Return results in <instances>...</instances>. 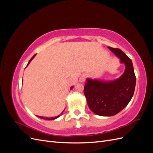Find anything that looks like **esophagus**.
I'll list each match as a JSON object with an SVG mask.
<instances>
[{
    "mask_svg": "<svg viewBox=\"0 0 153 153\" xmlns=\"http://www.w3.org/2000/svg\"><path fill=\"white\" fill-rule=\"evenodd\" d=\"M86 78H87V75H86V74L85 73L82 74V75L80 76V77L79 78L80 82H84L85 79H86Z\"/></svg>",
    "mask_w": 153,
    "mask_h": 153,
    "instance_id": "34e87169",
    "label": "esophagus"
}]
</instances>
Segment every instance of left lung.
<instances>
[{
  "label": "left lung",
  "mask_w": 153,
  "mask_h": 153,
  "mask_svg": "<svg viewBox=\"0 0 153 153\" xmlns=\"http://www.w3.org/2000/svg\"><path fill=\"white\" fill-rule=\"evenodd\" d=\"M108 48L125 64L124 72L112 81L88 78L84 89L89 108L101 116H112L126 107L133 96L136 84L131 60L121 50Z\"/></svg>",
  "instance_id": "left-lung-1"
}]
</instances>
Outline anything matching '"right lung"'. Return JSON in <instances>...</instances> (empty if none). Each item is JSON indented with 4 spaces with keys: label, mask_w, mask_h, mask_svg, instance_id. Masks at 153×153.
<instances>
[{
    "label": "right lung",
    "mask_w": 153,
    "mask_h": 153,
    "mask_svg": "<svg viewBox=\"0 0 153 153\" xmlns=\"http://www.w3.org/2000/svg\"><path fill=\"white\" fill-rule=\"evenodd\" d=\"M36 54H35L34 55H33V57H32L31 59H30V61H29V62H28V64H27V66H28L29 65V63L30 62V61H32V59H33L34 58V57L36 56ZM73 87H71V88H70V90L72 89V88H73ZM62 112L61 114H60V115H57V116H56V117H42V116H38V115H37V116H38V117H39V118H41V119H45V120H48V121H50V120H53V119H57V118H58L59 117H60V116H61V115L62 114Z\"/></svg>",
    "instance_id": "add662e5"
}]
</instances>
